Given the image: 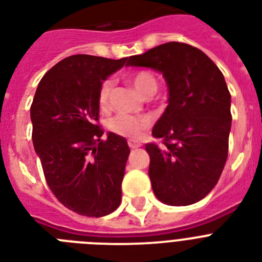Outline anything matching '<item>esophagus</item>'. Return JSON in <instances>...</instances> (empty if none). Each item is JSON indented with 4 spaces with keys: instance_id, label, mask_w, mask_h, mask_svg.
I'll return each instance as SVG.
<instances>
[{
    "instance_id": "34e87169",
    "label": "esophagus",
    "mask_w": 262,
    "mask_h": 262,
    "mask_svg": "<svg viewBox=\"0 0 262 262\" xmlns=\"http://www.w3.org/2000/svg\"><path fill=\"white\" fill-rule=\"evenodd\" d=\"M128 146L129 148H138V147L142 146L140 142H136V140H128Z\"/></svg>"
}]
</instances>
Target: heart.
I'll use <instances>...</instances> for the list:
<instances>
[{
    "label": "heart",
    "mask_w": 262,
    "mask_h": 262,
    "mask_svg": "<svg viewBox=\"0 0 262 262\" xmlns=\"http://www.w3.org/2000/svg\"><path fill=\"white\" fill-rule=\"evenodd\" d=\"M129 83L133 84L135 91L140 95L154 94L157 91L158 83L154 75L146 71H138L129 76ZM111 81L104 80L99 88L97 100L101 108H105L110 100V92H111ZM152 126V118L150 115H127V114H119L108 122L110 131L123 138L128 139H138L142 134Z\"/></svg>",
    "instance_id": "obj_1"
}]
</instances>
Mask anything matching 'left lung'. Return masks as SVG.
I'll return each instance as SVG.
<instances>
[{
	"label": "left lung",
	"mask_w": 262,
	"mask_h": 262,
	"mask_svg": "<svg viewBox=\"0 0 262 262\" xmlns=\"http://www.w3.org/2000/svg\"><path fill=\"white\" fill-rule=\"evenodd\" d=\"M126 66L155 69L167 83L168 104L152 128L163 146L146 144L155 196L170 206L195 204L217 185L228 158L232 114L224 75L201 49L175 41L131 56Z\"/></svg>",
	"instance_id": "left-lung-1"
}]
</instances>
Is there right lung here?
<instances>
[{
	"label": "right lung",
	"mask_w": 262,
	"mask_h": 262,
	"mask_svg": "<svg viewBox=\"0 0 262 262\" xmlns=\"http://www.w3.org/2000/svg\"><path fill=\"white\" fill-rule=\"evenodd\" d=\"M126 61L91 55L66 57L41 79L30 107L32 140L49 189L80 215L103 217L122 201L129 147L126 138L114 133L101 139L97 94Z\"/></svg>",
	"instance_id": "obj_1"
}]
</instances>
